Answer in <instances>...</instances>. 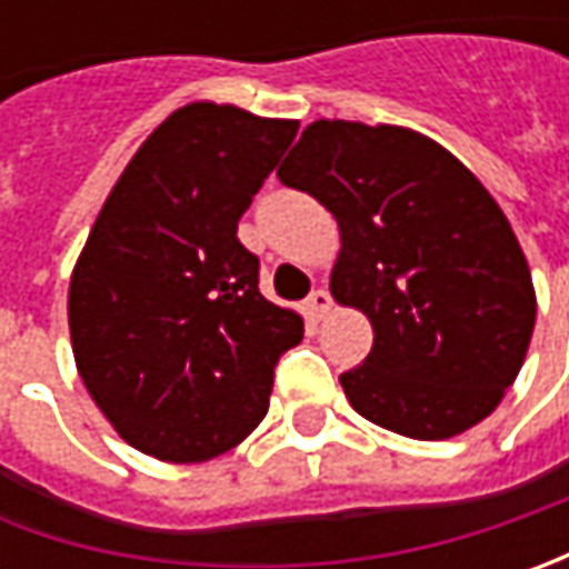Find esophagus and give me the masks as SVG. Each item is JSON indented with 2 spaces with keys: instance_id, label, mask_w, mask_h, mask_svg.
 I'll use <instances>...</instances> for the list:
<instances>
[{
  "instance_id": "esophagus-1",
  "label": "esophagus",
  "mask_w": 569,
  "mask_h": 569,
  "mask_svg": "<svg viewBox=\"0 0 569 569\" xmlns=\"http://www.w3.org/2000/svg\"><path fill=\"white\" fill-rule=\"evenodd\" d=\"M329 310H332V297H329V291L317 288L313 295L307 297V313L313 319H322Z\"/></svg>"
}]
</instances>
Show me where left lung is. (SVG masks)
Segmentation results:
<instances>
[{
	"label": "left lung",
	"instance_id": "1",
	"mask_svg": "<svg viewBox=\"0 0 569 569\" xmlns=\"http://www.w3.org/2000/svg\"><path fill=\"white\" fill-rule=\"evenodd\" d=\"M339 221L329 291L373 326L341 373L351 408L411 440L485 421L536 329V288L507 214L443 144L405 126L310 122L278 167Z\"/></svg>",
	"mask_w": 569,
	"mask_h": 569
}]
</instances>
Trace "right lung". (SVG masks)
Here are the masks:
<instances>
[{"label":"right lung","instance_id":"add662e5","mask_svg":"<svg viewBox=\"0 0 569 569\" xmlns=\"http://www.w3.org/2000/svg\"><path fill=\"white\" fill-rule=\"evenodd\" d=\"M297 120L196 100L173 110L110 189L69 284L84 389L122 440L206 462L269 411L274 363L303 319L259 295L237 221Z\"/></svg>","mask_w":569,"mask_h":569}]
</instances>
